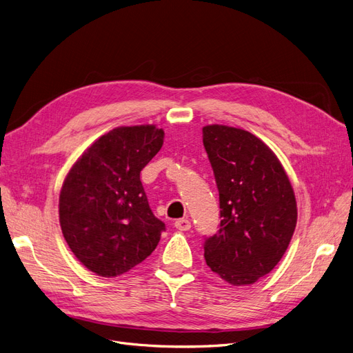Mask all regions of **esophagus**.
<instances>
[{
  "mask_svg": "<svg viewBox=\"0 0 353 353\" xmlns=\"http://www.w3.org/2000/svg\"><path fill=\"white\" fill-rule=\"evenodd\" d=\"M174 226L179 229V231H189L192 225H190V221H189V219L183 218V219H177V221L174 222Z\"/></svg>",
  "mask_w": 353,
  "mask_h": 353,
  "instance_id": "esophagus-1",
  "label": "esophagus"
}]
</instances>
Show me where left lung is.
Wrapping results in <instances>:
<instances>
[{"instance_id":"left-lung-1","label":"left lung","mask_w":353,"mask_h":353,"mask_svg":"<svg viewBox=\"0 0 353 353\" xmlns=\"http://www.w3.org/2000/svg\"><path fill=\"white\" fill-rule=\"evenodd\" d=\"M203 145L219 190V231L205 238L209 268L232 285L267 275L297 223L293 188L277 156L248 131L203 127Z\"/></svg>"}]
</instances>
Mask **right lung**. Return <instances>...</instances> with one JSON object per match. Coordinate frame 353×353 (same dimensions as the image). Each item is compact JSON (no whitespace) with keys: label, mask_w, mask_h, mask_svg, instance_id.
Returning <instances> with one entry per match:
<instances>
[{"label":"right lung","mask_w":353,"mask_h":353,"mask_svg":"<svg viewBox=\"0 0 353 353\" xmlns=\"http://www.w3.org/2000/svg\"><path fill=\"white\" fill-rule=\"evenodd\" d=\"M163 141L164 131L156 125L114 128L83 152L63 181V236L74 256L101 277H117L143 263L165 231L140 180Z\"/></svg>","instance_id":"right-lung-1"}]
</instances>
